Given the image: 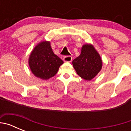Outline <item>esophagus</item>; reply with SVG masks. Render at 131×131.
<instances>
[{"label":"esophagus","mask_w":131,"mask_h":131,"mask_svg":"<svg viewBox=\"0 0 131 131\" xmlns=\"http://www.w3.org/2000/svg\"><path fill=\"white\" fill-rule=\"evenodd\" d=\"M63 61L66 62H71L72 61V57L70 56H67L63 58Z\"/></svg>","instance_id":"1"}]
</instances>
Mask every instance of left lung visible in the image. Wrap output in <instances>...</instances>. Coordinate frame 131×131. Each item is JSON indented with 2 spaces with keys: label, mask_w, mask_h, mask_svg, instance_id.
Instances as JSON below:
<instances>
[{
  "label": "left lung",
  "mask_w": 131,
  "mask_h": 131,
  "mask_svg": "<svg viewBox=\"0 0 131 131\" xmlns=\"http://www.w3.org/2000/svg\"><path fill=\"white\" fill-rule=\"evenodd\" d=\"M72 64L79 77L91 81L101 71L102 60L93 45L85 44L82 47L80 55L73 60Z\"/></svg>",
  "instance_id": "obj_1"
}]
</instances>
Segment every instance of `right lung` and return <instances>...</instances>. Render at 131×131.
<instances>
[{
    "label": "right lung",
    "instance_id": "add662e5",
    "mask_svg": "<svg viewBox=\"0 0 131 131\" xmlns=\"http://www.w3.org/2000/svg\"><path fill=\"white\" fill-rule=\"evenodd\" d=\"M28 63L31 72L35 77L48 80L57 73L63 62L54 53L50 42L44 40L38 43L31 51Z\"/></svg>",
    "mask_w": 131,
    "mask_h": 131
}]
</instances>
